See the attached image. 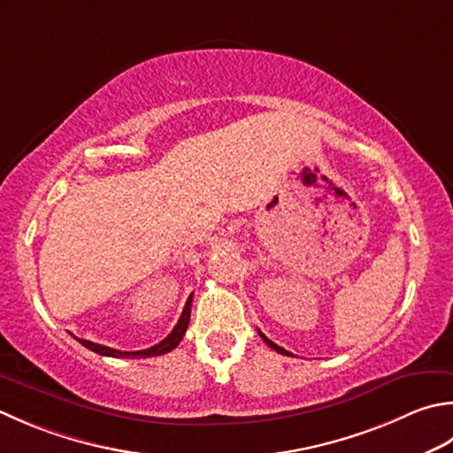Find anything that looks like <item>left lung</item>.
<instances>
[{
	"label": "left lung",
	"instance_id": "left-lung-1",
	"mask_svg": "<svg viewBox=\"0 0 453 453\" xmlns=\"http://www.w3.org/2000/svg\"><path fill=\"white\" fill-rule=\"evenodd\" d=\"M259 335H261V338H263V342H265V343H267V345H269V348H273V349H274V351H277V353H282V356H292V353H290V351H287V349H282V348H280V345H277V343H274V342H271V340H269V338H267V335H265V334H261V332H259Z\"/></svg>",
	"mask_w": 453,
	"mask_h": 453
}]
</instances>
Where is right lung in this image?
<instances>
[{
    "label": "right lung",
    "mask_w": 453,
    "mask_h": 453,
    "mask_svg": "<svg viewBox=\"0 0 453 453\" xmlns=\"http://www.w3.org/2000/svg\"><path fill=\"white\" fill-rule=\"evenodd\" d=\"M190 306H192V295L188 296V300H186L182 314L179 318V322H176V326L173 327V332L168 334L163 342H158L157 345H153V348H147V349H141V351H119V349L108 348V345H100V343H94V342H88V340H78V338L76 340L90 351L100 353V356H108V357H123V359L133 357V359H135V357L163 356V353L173 351L176 345L180 343V340L184 338L186 327H188V322H190Z\"/></svg>",
    "instance_id": "right-lung-1"
}]
</instances>
